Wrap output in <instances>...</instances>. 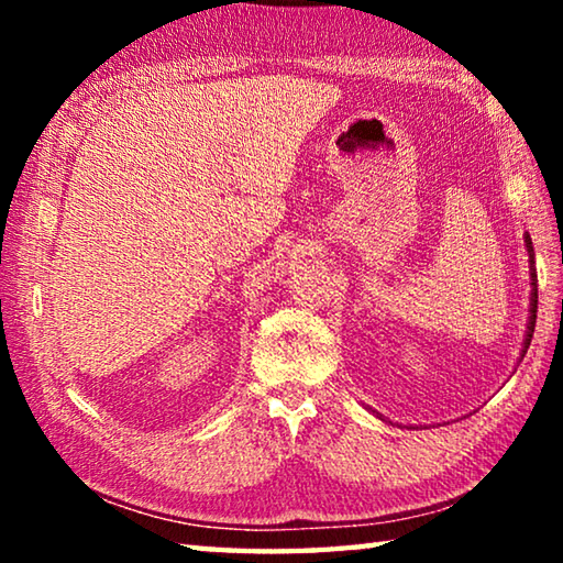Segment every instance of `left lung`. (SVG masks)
<instances>
[{"label": "left lung", "mask_w": 563, "mask_h": 563, "mask_svg": "<svg viewBox=\"0 0 563 563\" xmlns=\"http://www.w3.org/2000/svg\"><path fill=\"white\" fill-rule=\"evenodd\" d=\"M527 247H529V255L533 258V247H531V238L527 235ZM531 278H537V275L531 273ZM533 285V292H531V316H529V330H527V342H523V352H527V347H529V342H531V335H533V325H537V305H539V295H537V283H531Z\"/></svg>", "instance_id": "obj_1"}]
</instances>
